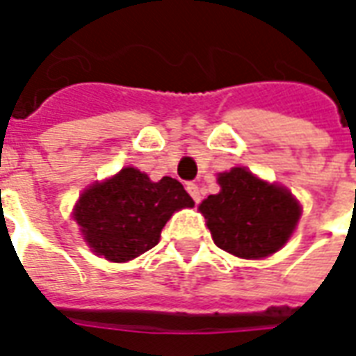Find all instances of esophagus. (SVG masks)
Masks as SVG:
<instances>
[{"label":"esophagus","mask_w":356,"mask_h":356,"mask_svg":"<svg viewBox=\"0 0 356 356\" xmlns=\"http://www.w3.org/2000/svg\"><path fill=\"white\" fill-rule=\"evenodd\" d=\"M186 191H188V194L193 196V200L198 204L200 202V188H198V185H194V183H188L186 185Z\"/></svg>","instance_id":"esophagus-1"}]
</instances>
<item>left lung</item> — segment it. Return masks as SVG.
Instances as JSON below:
<instances>
[{"mask_svg":"<svg viewBox=\"0 0 356 356\" xmlns=\"http://www.w3.org/2000/svg\"><path fill=\"white\" fill-rule=\"evenodd\" d=\"M217 183L219 193L198 206L217 248L240 259H265L288 244L303 213L288 186L242 165L217 173Z\"/></svg>","mask_w":356,"mask_h":356,"instance_id":"left-lung-1","label":"left lung"}]
</instances>
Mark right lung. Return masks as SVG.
Masks as SVG:
<instances>
[{
  "label": "right lung",
  "mask_w": 356,
  "mask_h": 356,
  "mask_svg": "<svg viewBox=\"0 0 356 356\" xmlns=\"http://www.w3.org/2000/svg\"><path fill=\"white\" fill-rule=\"evenodd\" d=\"M177 179L152 181L125 165L112 177L83 188L72 209L89 250L110 263H127L160 242L163 225L179 209L193 208Z\"/></svg>",
  "instance_id": "1"
}]
</instances>
